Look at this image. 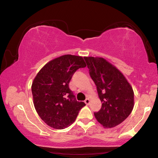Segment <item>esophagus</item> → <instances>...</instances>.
Returning <instances> with one entry per match:
<instances>
[{
    "label": "esophagus",
    "mask_w": 158,
    "mask_h": 158,
    "mask_svg": "<svg viewBox=\"0 0 158 158\" xmlns=\"http://www.w3.org/2000/svg\"><path fill=\"white\" fill-rule=\"evenodd\" d=\"M85 104L89 105V103H90V100L89 98H86V99H85Z\"/></svg>",
    "instance_id": "esophagus-1"
}]
</instances>
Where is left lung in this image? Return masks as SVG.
Wrapping results in <instances>:
<instances>
[{"instance_id": "8db88e82", "label": "left lung", "mask_w": 158, "mask_h": 158, "mask_svg": "<svg viewBox=\"0 0 158 158\" xmlns=\"http://www.w3.org/2000/svg\"><path fill=\"white\" fill-rule=\"evenodd\" d=\"M90 76L97 88L101 110L96 119L107 128L123 122L134 107V92L123 75L102 57H85Z\"/></svg>"}]
</instances>
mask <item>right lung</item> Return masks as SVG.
I'll use <instances>...</instances> for the list:
<instances>
[{
    "mask_svg": "<svg viewBox=\"0 0 158 158\" xmlns=\"http://www.w3.org/2000/svg\"><path fill=\"white\" fill-rule=\"evenodd\" d=\"M86 64L81 56L64 55L50 61L39 71L32 85L35 110L47 125L64 129L73 123L85 106L77 101L69 84L77 69Z\"/></svg>",
    "mask_w": 158,
    "mask_h": 158,
    "instance_id": "obj_1",
    "label": "right lung"
}]
</instances>
